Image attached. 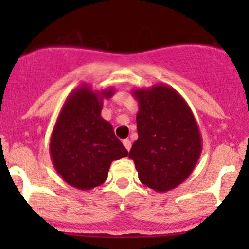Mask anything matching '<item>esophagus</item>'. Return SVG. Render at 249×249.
I'll use <instances>...</instances> for the list:
<instances>
[{
    "label": "esophagus",
    "instance_id": "esophagus-1",
    "mask_svg": "<svg viewBox=\"0 0 249 249\" xmlns=\"http://www.w3.org/2000/svg\"><path fill=\"white\" fill-rule=\"evenodd\" d=\"M123 144H124V147L126 148L127 150L131 149V141H129V140H124V141H123Z\"/></svg>",
    "mask_w": 249,
    "mask_h": 249
}]
</instances>
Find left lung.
Here are the masks:
<instances>
[{"label":"left lung","mask_w":249,"mask_h":249,"mask_svg":"<svg viewBox=\"0 0 249 249\" xmlns=\"http://www.w3.org/2000/svg\"><path fill=\"white\" fill-rule=\"evenodd\" d=\"M139 102V139L129 153L139 178L159 193L182 184L201 155L199 125L189 105L166 84L132 90Z\"/></svg>","instance_id":"obj_1"}]
</instances>
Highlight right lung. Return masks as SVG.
<instances>
[{"mask_svg":"<svg viewBox=\"0 0 249 249\" xmlns=\"http://www.w3.org/2000/svg\"><path fill=\"white\" fill-rule=\"evenodd\" d=\"M114 89L95 91L82 84L67 96L49 143L52 162L62 179L79 190H90L107 179L112 161L127 157L113 126L101 117L104 99Z\"/></svg>","mask_w":249,"mask_h":249,"instance_id":"right-lung-1","label":"right lung"}]
</instances>
